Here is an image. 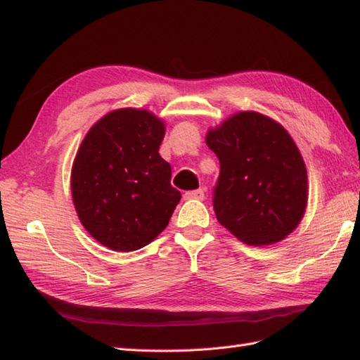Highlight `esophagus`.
<instances>
[{"label": "esophagus", "mask_w": 360, "mask_h": 360, "mask_svg": "<svg viewBox=\"0 0 360 360\" xmlns=\"http://www.w3.org/2000/svg\"><path fill=\"white\" fill-rule=\"evenodd\" d=\"M186 200H204L205 193H204V188H198V190H192V192H186L184 195Z\"/></svg>", "instance_id": "1"}]
</instances>
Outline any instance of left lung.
<instances>
[{"label":"left lung","mask_w":360,"mask_h":360,"mask_svg":"<svg viewBox=\"0 0 360 360\" xmlns=\"http://www.w3.org/2000/svg\"><path fill=\"white\" fill-rule=\"evenodd\" d=\"M205 143L219 159V224L249 246L286 238L308 204L307 165L290 134L264 114L240 111L210 128Z\"/></svg>","instance_id":"1"}]
</instances>
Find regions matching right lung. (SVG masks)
Returning <instances> with one entry per match:
<instances>
[{"mask_svg": "<svg viewBox=\"0 0 360 360\" xmlns=\"http://www.w3.org/2000/svg\"><path fill=\"white\" fill-rule=\"evenodd\" d=\"M165 124L147 110L120 108L89 128L75 155L71 193L77 217L102 246L131 252L167 227L181 200L160 158Z\"/></svg>", "mask_w": 360, "mask_h": 360, "instance_id": "obj_1", "label": "right lung"}]
</instances>
